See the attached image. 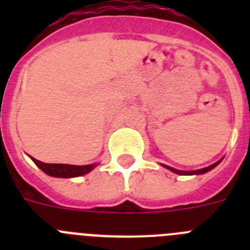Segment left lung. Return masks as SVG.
Returning <instances> with one entry per match:
<instances>
[{
	"instance_id": "1",
	"label": "left lung",
	"mask_w": 250,
	"mask_h": 250,
	"mask_svg": "<svg viewBox=\"0 0 250 250\" xmlns=\"http://www.w3.org/2000/svg\"><path fill=\"white\" fill-rule=\"evenodd\" d=\"M220 161H222V159L216 161V163H214L213 165H209V167H203V169H199V170H189V171H185V170L174 169V167H167V165H165V164H161V167H167V170H170V171H173V173L178 174V175H200V174H205V173H208V171H210L211 169H214V167H215L216 165L219 164Z\"/></svg>"
}]
</instances>
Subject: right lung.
<instances>
[{"label": "right lung", "instance_id": "1", "mask_svg": "<svg viewBox=\"0 0 250 250\" xmlns=\"http://www.w3.org/2000/svg\"><path fill=\"white\" fill-rule=\"evenodd\" d=\"M35 164L50 176L55 178H76V176H83L85 174L90 173L94 167L99 164H89V165H70V164H46L42 161L36 160L35 158L30 156Z\"/></svg>", "mask_w": 250, "mask_h": 250}]
</instances>
